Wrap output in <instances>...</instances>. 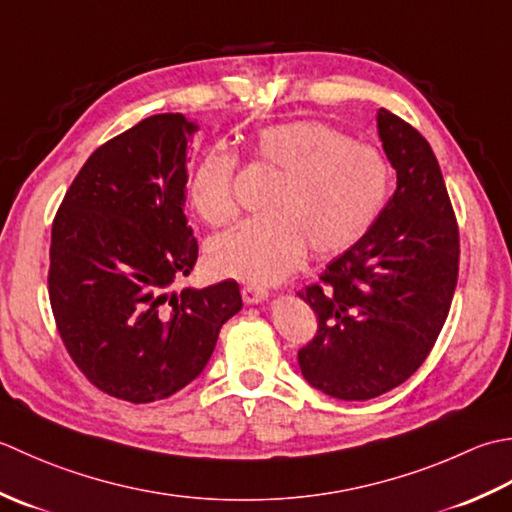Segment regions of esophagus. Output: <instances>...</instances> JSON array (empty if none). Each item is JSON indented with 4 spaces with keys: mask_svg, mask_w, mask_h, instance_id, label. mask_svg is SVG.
Masks as SVG:
<instances>
[{
    "mask_svg": "<svg viewBox=\"0 0 512 512\" xmlns=\"http://www.w3.org/2000/svg\"><path fill=\"white\" fill-rule=\"evenodd\" d=\"M241 296H243V300L247 302V305H258V302L267 300L269 291L263 289V287H256V285H245L241 289Z\"/></svg>",
    "mask_w": 512,
    "mask_h": 512,
    "instance_id": "34e87169",
    "label": "esophagus"
}]
</instances>
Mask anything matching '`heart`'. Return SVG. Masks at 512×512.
<instances>
[{"label": "heart", "instance_id": "obj_1", "mask_svg": "<svg viewBox=\"0 0 512 512\" xmlns=\"http://www.w3.org/2000/svg\"><path fill=\"white\" fill-rule=\"evenodd\" d=\"M256 159L280 174L256 216L214 238L207 263L225 278L269 285L300 267L307 247L331 256L356 245L378 221L391 192V165L371 145L318 121L263 128L252 141ZM236 156L214 148L196 165L190 201L214 227L236 216Z\"/></svg>", "mask_w": 512, "mask_h": 512}]
</instances>
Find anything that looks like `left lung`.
<instances>
[{"mask_svg": "<svg viewBox=\"0 0 512 512\" xmlns=\"http://www.w3.org/2000/svg\"><path fill=\"white\" fill-rule=\"evenodd\" d=\"M398 187L378 221L298 291L318 331L298 351L305 380L338 400H371L422 367L451 309L460 232L435 154L413 125L378 110Z\"/></svg>", "mask_w": 512, "mask_h": 512, "instance_id": "obj_1", "label": "left lung"}]
</instances>
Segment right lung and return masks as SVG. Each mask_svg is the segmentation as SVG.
<instances>
[{"instance_id":"obj_1","label":"right lung","mask_w":512,"mask_h":512,"mask_svg":"<svg viewBox=\"0 0 512 512\" xmlns=\"http://www.w3.org/2000/svg\"><path fill=\"white\" fill-rule=\"evenodd\" d=\"M196 130L168 112L103 143L52 221L48 294L59 336L79 371L125 402L187 387L243 307L236 280L170 291L198 258L183 212Z\"/></svg>"}]
</instances>
